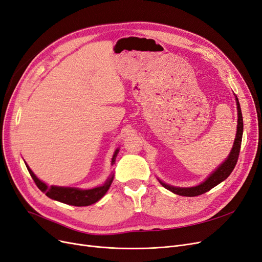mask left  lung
Instances as JSON below:
<instances>
[{
    "instance_id": "left-lung-1",
    "label": "left lung",
    "mask_w": 262,
    "mask_h": 262,
    "mask_svg": "<svg viewBox=\"0 0 262 262\" xmlns=\"http://www.w3.org/2000/svg\"><path fill=\"white\" fill-rule=\"evenodd\" d=\"M236 105H237V130H236V137L235 141L233 144V148L230 152L229 157L227 160L222 163V165H219L218 169L214 173H212L207 179L199 186L191 187V188H180V187H173L170 185H166L162 182L161 185L166 188L167 190H170L176 194L184 195V196H196L203 194L207 191H210L212 188L217 186L218 184H221L223 181H225L227 177L231 174L233 171L234 166L237 162L238 159V155H239V149H241V144H242V135H243V116H242V112H241V106L238 103V99L236 98Z\"/></svg>"
}]
</instances>
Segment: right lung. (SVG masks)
I'll use <instances>...</instances> for the list:
<instances>
[{"label":"right lung","instance_id":"add662e5","mask_svg":"<svg viewBox=\"0 0 262 262\" xmlns=\"http://www.w3.org/2000/svg\"><path fill=\"white\" fill-rule=\"evenodd\" d=\"M118 151H119L118 149L115 151L112 159V163L115 162V159H116ZM27 169L31 177L33 179L35 185L38 187V189L40 191H43L48 198L52 199V200H57L59 202L74 205V206H88L98 202L100 199L106 193L114 179V176H112L103 186L93 188V189H88V190H81V189H78V188H70V187H57V186L48 187L46 184L40 182L37 179L28 165H27Z\"/></svg>","mask_w":262,"mask_h":262}]
</instances>
